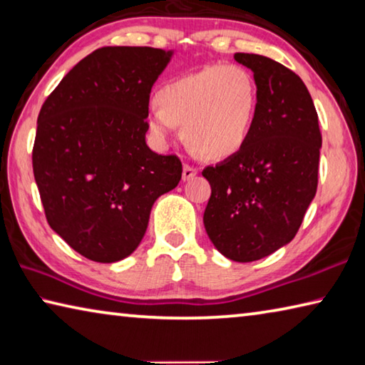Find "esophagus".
Returning a JSON list of instances; mask_svg holds the SVG:
<instances>
[{
	"mask_svg": "<svg viewBox=\"0 0 365 365\" xmlns=\"http://www.w3.org/2000/svg\"><path fill=\"white\" fill-rule=\"evenodd\" d=\"M195 175H197V170L192 168V166L189 165L182 166V181H189V179H192Z\"/></svg>",
	"mask_w": 365,
	"mask_h": 365,
	"instance_id": "34e87169",
	"label": "esophagus"
}]
</instances>
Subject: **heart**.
<instances>
[{"label": "heart", "mask_w": 365, "mask_h": 365, "mask_svg": "<svg viewBox=\"0 0 365 365\" xmlns=\"http://www.w3.org/2000/svg\"><path fill=\"white\" fill-rule=\"evenodd\" d=\"M147 112L153 140L166 147L178 125L194 153L212 160L232 157L247 144L257 117L258 88L240 66H208L166 83Z\"/></svg>", "instance_id": "b5f03b06"}]
</instances>
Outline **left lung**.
<instances>
[{"label": "left lung", "instance_id": "left-lung-1", "mask_svg": "<svg viewBox=\"0 0 365 365\" xmlns=\"http://www.w3.org/2000/svg\"><path fill=\"white\" fill-rule=\"evenodd\" d=\"M234 59L253 72L257 117L247 144L202 171L212 186L203 225L216 250L250 263L285 247L317 190L322 136L303 80L258 54Z\"/></svg>", "mask_w": 365, "mask_h": 365}]
</instances>
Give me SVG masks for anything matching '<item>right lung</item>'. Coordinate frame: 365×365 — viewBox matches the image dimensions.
Returning a JSON list of instances; mask_svg holds the SVG:
<instances>
[{"label":"right lung","instance_id":"obj_1","mask_svg":"<svg viewBox=\"0 0 365 365\" xmlns=\"http://www.w3.org/2000/svg\"><path fill=\"white\" fill-rule=\"evenodd\" d=\"M171 57L149 46L96 49L38 115L31 160L46 220L96 263L130 257L153 203L181 181L179 158L145 144L150 89Z\"/></svg>","mask_w":365,"mask_h":365}]
</instances>
